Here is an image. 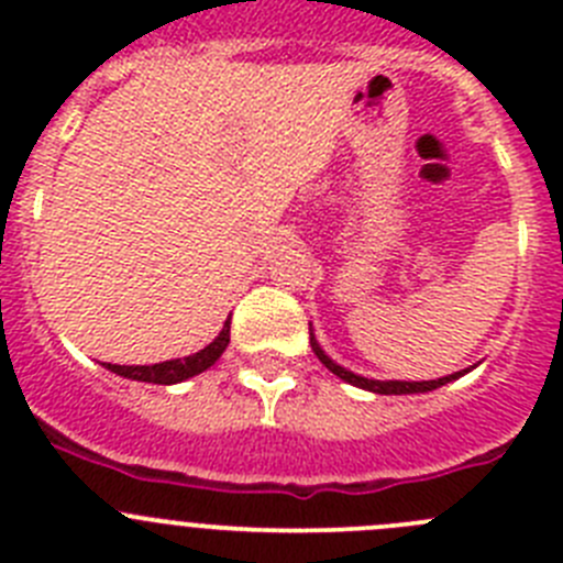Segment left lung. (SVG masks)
<instances>
[{"label": "left lung", "instance_id": "8db88e82", "mask_svg": "<svg viewBox=\"0 0 563 563\" xmlns=\"http://www.w3.org/2000/svg\"><path fill=\"white\" fill-rule=\"evenodd\" d=\"M310 343H312V352H316L318 361L324 363V366L332 372V375H338V377H341V380L352 383V386H361V389H366V391H375V395H417V391L440 389V386H445V383L454 380V377L462 375V372H456V375L440 377V380H422V383H409V380H369V377L352 375V372H346V369H343V366H338V363H332L330 357H327L324 352H321V346H318V343L312 341V332H310Z\"/></svg>", "mask_w": 563, "mask_h": 563}]
</instances>
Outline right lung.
Wrapping results in <instances>:
<instances>
[{
	"label": "right lung",
	"mask_w": 563,
	"mask_h": 563,
	"mask_svg": "<svg viewBox=\"0 0 563 563\" xmlns=\"http://www.w3.org/2000/svg\"><path fill=\"white\" fill-rule=\"evenodd\" d=\"M228 341H231V321H225L222 332L208 343L206 350H200L197 355L177 357V361L154 363V366H118V363H107V369L114 375L129 377V380H143V383H157V386H172V383H180L186 377L200 375L208 366H213V361L225 352Z\"/></svg>",
	"instance_id": "right-lung-1"
}]
</instances>
